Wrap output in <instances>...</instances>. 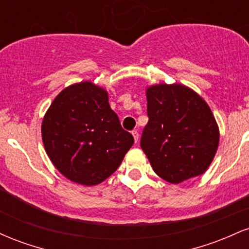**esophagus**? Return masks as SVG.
<instances>
[{"label":"esophagus","instance_id":"34e87169","mask_svg":"<svg viewBox=\"0 0 249 249\" xmlns=\"http://www.w3.org/2000/svg\"><path fill=\"white\" fill-rule=\"evenodd\" d=\"M132 136H133V138H134V142H138V139H139V133H138V131L137 130H133L132 131Z\"/></svg>","mask_w":249,"mask_h":249}]
</instances>
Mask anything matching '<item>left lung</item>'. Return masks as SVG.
<instances>
[{"instance_id":"left-lung-1","label":"left lung","mask_w":249,"mask_h":249,"mask_svg":"<svg viewBox=\"0 0 249 249\" xmlns=\"http://www.w3.org/2000/svg\"><path fill=\"white\" fill-rule=\"evenodd\" d=\"M147 117L141 146L153 171L172 184L207 170L219 144V128L206 102L180 84L147 89Z\"/></svg>"}]
</instances>
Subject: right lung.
<instances>
[{
    "instance_id": "add662e5",
    "label": "right lung",
    "mask_w": 249,
    "mask_h": 249,
    "mask_svg": "<svg viewBox=\"0 0 249 249\" xmlns=\"http://www.w3.org/2000/svg\"><path fill=\"white\" fill-rule=\"evenodd\" d=\"M42 138L57 170L88 186L115 172L134 142L111 110L107 91L90 82L71 85L56 97L43 119Z\"/></svg>"
}]
</instances>
